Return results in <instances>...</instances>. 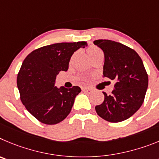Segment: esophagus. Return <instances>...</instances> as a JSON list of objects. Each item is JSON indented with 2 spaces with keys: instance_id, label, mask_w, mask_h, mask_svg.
<instances>
[{
  "instance_id": "esophagus-1",
  "label": "esophagus",
  "mask_w": 159,
  "mask_h": 159,
  "mask_svg": "<svg viewBox=\"0 0 159 159\" xmlns=\"http://www.w3.org/2000/svg\"><path fill=\"white\" fill-rule=\"evenodd\" d=\"M82 90H83V91H87V92H90V91H91V89H89V87H83Z\"/></svg>"
}]
</instances>
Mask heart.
Segmentation results:
<instances>
[{
  "instance_id": "b5f03b06",
  "label": "heart",
  "mask_w": 159,
  "mask_h": 159,
  "mask_svg": "<svg viewBox=\"0 0 159 159\" xmlns=\"http://www.w3.org/2000/svg\"><path fill=\"white\" fill-rule=\"evenodd\" d=\"M101 51L99 48H96V47H90L87 49V53H88V55L89 58H92L93 55H95L97 53Z\"/></svg>"
}]
</instances>
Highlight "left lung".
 <instances>
[{
  "label": "left lung",
  "instance_id": "8db88e82",
  "mask_svg": "<svg viewBox=\"0 0 159 159\" xmlns=\"http://www.w3.org/2000/svg\"><path fill=\"white\" fill-rule=\"evenodd\" d=\"M104 54L103 76L115 81L111 94L95 107L99 116L111 123L124 121L141 107L148 86V75L139 55L127 46L108 40L93 42Z\"/></svg>",
  "mask_w": 159,
  "mask_h": 159
}]
</instances>
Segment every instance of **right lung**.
Listing matches in <instances>:
<instances>
[{
    "label": "right lung",
    "instance_id": "right-lung-1",
    "mask_svg": "<svg viewBox=\"0 0 159 159\" xmlns=\"http://www.w3.org/2000/svg\"><path fill=\"white\" fill-rule=\"evenodd\" d=\"M85 46L87 43L84 41L44 46L31 51L24 60L17 75L20 100L43 124H58L70 112L81 89L57 88L55 79L60 71H67L74 51Z\"/></svg>",
    "mask_w": 159,
    "mask_h": 159
}]
</instances>
